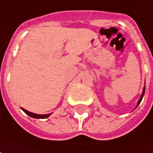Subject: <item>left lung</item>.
<instances>
[{"instance_id":"1","label":"left lung","mask_w":153,"mask_h":153,"mask_svg":"<svg viewBox=\"0 0 153 153\" xmlns=\"http://www.w3.org/2000/svg\"><path fill=\"white\" fill-rule=\"evenodd\" d=\"M144 93H145V85L143 86V92H142V94H141V97H140V99L139 100V101H138V102H137V105H136V108L138 107V106L139 105V103L141 102V101H142L143 100V95H144Z\"/></svg>"}]
</instances>
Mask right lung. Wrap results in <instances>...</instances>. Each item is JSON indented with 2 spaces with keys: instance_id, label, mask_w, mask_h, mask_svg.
Instances as JSON below:
<instances>
[{
  "instance_id": "right-lung-1",
  "label": "right lung",
  "mask_w": 153,
  "mask_h": 153,
  "mask_svg": "<svg viewBox=\"0 0 153 153\" xmlns=\"http://www.w3.org/2000/svg\"><path fill=\"white\" fill-rule=\"evenodd\" d=\"M21 109H22L27 115H28L29 117L33 118H36V119H45V118L49 117L52 114V113H49V114H36V113H33V112H29V111H27V110L23 108H21Z\"/></svg>"
}]
</instances>
